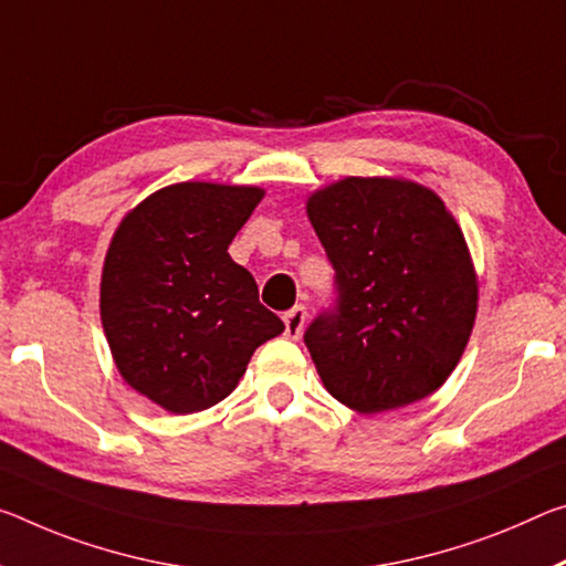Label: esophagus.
Here are the masks:
<instances>
[{
	"label": "esophagus",
	"mask_w": 566,
	"mask_h": 566,
	"mask_svg": "<svg viewBox=\"0 0 566 566\" xmlns=\"http://www.w3.org/2000/svg\"><path fill=\"white\" fill-rule=\"evenodd\" d=\"M304 322H307V307H302V304L284 312V335L290 339H300L304 332Z\"/></svg>",
	"instance_id": "34e87169"
}]
</instances>
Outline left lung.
Listing matches in <instances>:
<instances>
[{"label": "left lung", "mask_w": 566, "mask_h": 566, "mask_svg": "<svg viewBox=\"0 0 566 566\" xmlns=\"http://www.w3.org/2000/svg\"><path fill=\"white\" fill-rule=\"evenodd\" d=\"M307 217L337 304L304 332L332 398L363 416L428 398L455 370L479 310L463 231L441 196L402 178L319 188Z\"/></svg>", "instance_id": "obj_1"}]
</instances>
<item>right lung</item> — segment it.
Returning <instances> with one entry per match:
<instances>
[{"label":"right lung","mask_w":566,"mask_h":566,"mask_svg":"<svg viewBox=\"0 0 566 566\" xmlns=\"http://www.w3.org/2000/svg\"><path fill=\"white\" fill-rule=\"evenodd\" d=\"M264 191L186 181L125 213L107 247L101 319L123 380L168 412L229 396L259 345L284 322L229 256Z\"/></svg>","instance_id":"1"}]
</instances>
